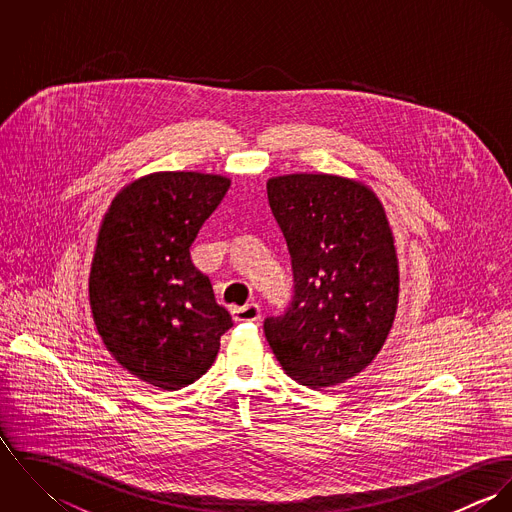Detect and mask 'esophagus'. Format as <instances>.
<instances>
[{
	"mask_svg": "<svg viewBox=\"0 0 512 512\" xmlns=\"http://www.w3.org/2000/svg\"><path fill=\"white\" fill-rule=\"evenodd\" d=\"M232 317L234 321H258L262 317V309L258 303H248L244 307H234Z\"/></svg>",
	"mask_w": 512,
	"mask_h": 512,
	"instance_id": "obj_1",
	"label": "esophagus"
}]
</instances>
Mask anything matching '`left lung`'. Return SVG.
I'll list each match as a JSON object with an SVG mask.
<instances>
[{
  "label": "left lung",
  "instance_id": "left-lung-1",
  "mask_svg": "<svg viewBox=\"0 0 512 512\" xmlns=\"http://www.w3.org/2000/svg\"><path fill=\"white\" fill-rule=\"evenodd\" d=\"M292 256L293 297L264 321L286 374L309 388L341 384L374 361L398 309V258L378 197L359 181L293 173L268 181Z\"/></svg>",
  "mask_w": 512,
  "mask_h": 512
}]
</instances>
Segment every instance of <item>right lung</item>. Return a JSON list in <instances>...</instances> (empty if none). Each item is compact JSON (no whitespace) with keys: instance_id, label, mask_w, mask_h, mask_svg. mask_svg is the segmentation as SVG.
I'll use <instances>...</instances> for the list:
<instances>
[{"instance_id":"right-lung-1","label":"right lung","mask_w":512,"mask_h":512,"mask_svg":"<svg viewBox=\"0 0 512 512\" xmlns=\"http://www.w3.org/2000/svg\"><path fill=\"white\" fill-rule=\"evenodd\" d=\"M228 187L211 173H151L114 197L98 230L88 280L98 335L130 374L161 390L201 378L232 327L189 252Z\"/></svg>"}]
</instances>
